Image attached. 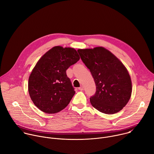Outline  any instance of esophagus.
I'll list each match as a JSON object with an SVG mask.
<instances>
[{"label":"esophagus","mask_w":154,"mask_h":154,"mask_svg":"<svg viewBox=\"0 0 154 154\" xmlns=\"http://www.w3.org/2000/svg\"><path fill=\"white\" fill-rule=\"evenodd\" d=\"M83 89H84V88H83V86H81L79 88V90L80 91H83Z\"/></svg>","instance_id":"esophagus-1"}]
</instances>
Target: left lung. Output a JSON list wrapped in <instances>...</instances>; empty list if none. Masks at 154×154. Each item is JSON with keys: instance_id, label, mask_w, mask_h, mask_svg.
I'll return each instance as SVG.
<instances>
[{"instance_id": "obj_1", "label": "left lung", "mask_w": 154, "mask_h": 154, "mask_svg": "<svg viewBox=\"0 0 154 154\" xmlns=\"http://www.w3.org/2000/svg\"><path fill=\"white\" fill-rule=\"evenodd\" d=\"M77 51L96 84V93L90 97L92 106L108 115L121 111L130 100L132 91L130 76L124 65L102 47Z\"/></svg>"}]
</instances>
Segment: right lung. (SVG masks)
<instances>
[{"instance_id": "right-lung-1", "label": "right lung", "mask_w": 154, "mask_h": 154, "mask_svg": "<svg viewBox=\"0 0 154 154\" xmlns=\"http://www.w3.org/2000/svg\"><path fill=\"white\" fill-rule=\"evenodd\" d=\"M80 59L73 48L55 46L38 60L29 79V93L33 103L48 114L58 113L75 94L66 70Z\"/></svg>"}]
</instances>
